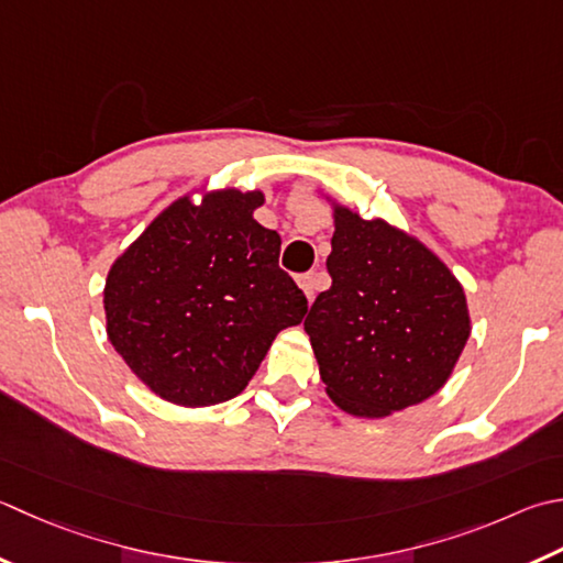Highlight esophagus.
<instances>
[{"mask_svg":"<svg viewBox=\"0 0 563 563\" xmlns=\"http://www.w3.org/2000/svg\"><path fill=\"white\" fill-rule=\"evenodd\" d=\"M297 285H300V288H302L307 302H312L314 300V290H317V275L314 273H305V275H300V280H297Z\"/></svg>","mask_w":563,"mask_h":563,"instance_id":"1","label":"esophagus"}]
</instances>
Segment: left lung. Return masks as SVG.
Wrapping results in <instances>:
<instances>
[{
    "instance_id": "8db88e82",
    "label": "left lung",
    "mask_w": 563,
    "mask_h": 563,
    "mask_svg": "<svg viewBox=\"0 0 563 563\" xmlns=\"http://www.w3.org/2000/svg\"><path fill=\"white\" fill-rule=\"evenodd\" d=\"M324 200L334 217L332 288L317 295L305 332L329 400L380 420L444 388L471 336L466 292L417 236Z\"/></svg>"
}]
</instances>
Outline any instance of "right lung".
Here are the masks:
<instances>
[{
	"label": "right lung",
	"instance_id": "obj_1",
	"mask_svg": "<svg viewBox=\"0 0 563 563\" xmlns=\"http://www.w3.org/2000/svg\"><path fill=\"white\" fill-rule=\"evenodd\" d=\"M263 202V190L185 192L109 268L107 336L158 398L180 407L236 398L273 339L302 322L307 297L278 266V231L253 219Z\"/></svg>",
	"mask_w": 563,
	"mask_h": 563
}]
</instances>
